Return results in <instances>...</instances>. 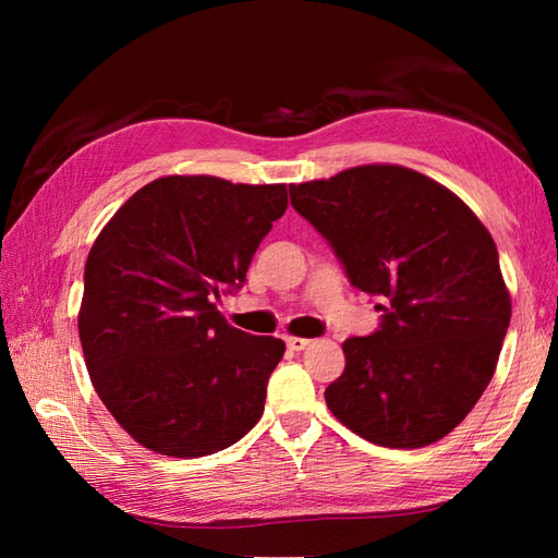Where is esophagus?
<instances>
[{"label":"esophagus","mask_w":558,"mask_h":558,"mask_svg":"<svg viewBox=\"0 0 558 558\" xmlns=\"http://www.w3.org/2000/svg\"><path fill=\"white\" fill-rule=\"evenodd\" d=\"M286 345L290 348V350H304L306 345H310V340H306V338H298V336H288L286 338Z\"/></svg>","instance_id":"34e87169"}]
</instances>
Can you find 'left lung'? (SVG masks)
<instances>
[{"instance_id": "1", "label": "left lung", "mask_w": 558, "mask_h": 558, "mask_svg": "<svg viewBox=\"0 0 558 558\" xmlns=\"http://www.w3.org/2000/svg\"><path fill=\"white\" fill-rule=\"evenodd\" d=\"M352 288L384 304L372 336L342 342L328 410L366 441L422 448L468 417L489 386L511 298L487 228L446 186L400 165L290 184Z\"/></svg>"}]
</instances>
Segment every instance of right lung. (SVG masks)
Returning a JSON list of instances; mask_svg holds the SVG:
<instances>
[{
    "label": "right lung",
    "instance_id": "add662e5",
    "mask_svg": "<svg viewBox=\"0 0 558 558\" xmlns=\"http://www.w3.org/2000/svg\"><path fill=\"white\" fill-rule=\"evenodd\" d=\"M288 208L286 184L160 177L93 244L78 336L93 388L141 446L201 458L264 414L286 342L232 328L216 302L240 290Z\"/></svg>",
    "mask_w": 558,
    "mask_h": 558
}]
</instances>
